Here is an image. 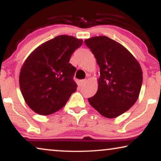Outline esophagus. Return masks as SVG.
Masks as SVG:
<instances>
[{
	"label": "esophagus",
	"instance_id": "esophagus-1",
	"mask_svg": "<svg viewBox=\"0 0 161 161\" xmlns=\"http://www.w3.org/2000/svg\"><path fill=\"white\" fill-rule=\"evenodd\" d=\"M86 84V80H82L80 81V86H84Z\"/></svg>",
	"mask_w": 161,
	"mask_h": 161
}]
</instances>
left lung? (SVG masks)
Segmentation results:
<instances>
[{"instance_id":"left-lung-1","label":"left lung","mask_w":161,"mask_h":161,"mask_svg":"<svg viewBox=\"0 0 161 161\" xmlns=\"http://www.w3.org/2000/svg\"><path fill=\"white\" fill-rule=\"evenodd\" d=\"M84 42L94 55L100 72L97 92L88 100L102 116L117 117L138 100L143 80L141 66L124 46L108 37L94 36Z\"/></svg>"}]
</instances>
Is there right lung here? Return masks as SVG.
I'll return each mask as SVG.
<instances>
[{"label": "right lung", "instance_id": "add662e5", "mask_svg": "<svg viewBox=\"0 0 161 161\" xmlns=\"http://www.w3.org/2000/svg\"><path fill=\"white\" fill-rule=\"evenodd\" d=\"M83 40L60 35L42 44L29 55L19 73V87L28 106L40 115H50L64 106L76 91V68L69 63Z\"/></svg>", "mask_w": 161, "mask_h": 161}]
</instances>
